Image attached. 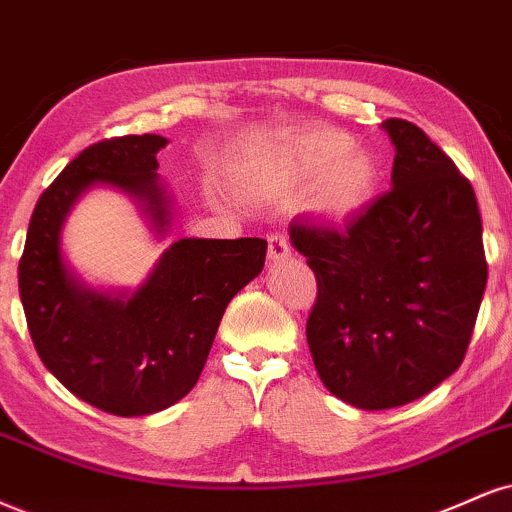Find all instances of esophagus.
I'll use <instances>...</instances> for the list:
<instances>
[{
    "instance_id": "34e87169",
    "label": "esophagus",
    "mask_w": 512,
    "mask_h": 512,
    "mask_svg": "<svg viewBox=\"0 0 512 512\" xmlns=\"http://www.w3.org/2000/svg\"><path fill=\"white\" fill-rule=\"evenodd\" d=\"M269 262H281L286 260V257H291V245H288L286 236H281V233H272L269 236Z\"/></svg>"
}]
</instances>
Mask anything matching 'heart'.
<instances>
[{"label": "heart", "mask_w": 512, "mask_h": 512, "mask_svg": "<svg viewBox=\"0 0 512 512\" xmlns=\"http://www.w3.org/2000/svg\"><path fill=\"white\" fill-rule=\"evenodd\" d=\"M236 176L262 200L305 193V207L326 224H348L372 205L379 162L367 147L336 131H310L238 164Z\"/></svg>", "instance_id": "b5f03b06"}]
</instances>
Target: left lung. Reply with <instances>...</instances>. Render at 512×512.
<instances>
[{
    "label": "left lung",
    "instance_id": "1",
    "mask_svg": "<svg viewBox=\"0 0 512 512\" xmlns=\"http://www.w3.org/2000/svg\"><path fill=\"white\" fill-rule=\"evenodd\" d=\"M381 128L396 147L389 193L343 231L288 226L317 276L307 346L319 379L360 410L412 403L451 377L486 288L470 181L415 123Z\"/></svg>",
    "mask_w": 512,
    "mask_h": 512
}]
</instances>
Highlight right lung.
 <instances>
[{"mask_svg":"<svg viewBox=\"0 0 512 512\" xmlns=\"http://www.w3.org/2000/svg\"><path fill=\"white\" fill-rule=\"evenodd\" d=\"M162 135H126L83 150L40 195L18 264V293L40 360L61 384L109 415L166 410L200 379L226 305L260 276L262 238H178L138 288L90 286L66 260L64 229L92 188L138 205L147 229H174V197L159 178Z\"/></svg>","mask_w":512,"mask_h":512,"instance_id":"right-lung-1","label":"right lung"}]
</instances>
